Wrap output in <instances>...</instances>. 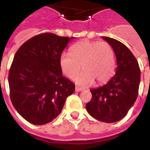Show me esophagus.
I'll use <instances>...</instances> for the list:
<instances>
[{
	"label": "esophagus",
	"mask_w": 150,
	"mask_h": 150,
	"mask_svg": "<svg viewBox=\"0 0 150 150\" xmlns=\"http://www.w3.org/2000/svg\"><path fill=\"white\" fill-rule=\"evenodd\" d=\"M83 91L82 88H79V87H75V91H76V92H80V91Z\"/></svg>",
	"instance_id": "1"
}]
</instances>
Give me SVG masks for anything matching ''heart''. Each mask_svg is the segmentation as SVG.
Returning <instances> with one entry per match:
<instances>
[{"label":"heart","instance_id":"1","mask_svg":"<svg viewBox=\"0 0 150 150\" xmlns=\"http://www.w3.org/2000/svg\"><path fill=\"white\" fill-rule=\"evenodd\" d=\"M59 66L62 73L71 79H75L82 66L84 71L75 79L80 85H90L93 81L104 84L114 74V50L105 41H80L71 47L70 54H61Z\"/></svg>","mask_w":150,"mask_h":150}]
</instances>
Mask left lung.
I'll return each instance as SVG.
<instances>
[{"mask_svg":"<svg viewBox=\"0 0 150 150\" xmlns=\"http://www.w3.org/2000/svg\"><path fill=\"white\" fill-rule=\"evenodd\" d=\"M114 50L115 74L105 85L90 90L92 99L86 104L91 116L103 122L120 121L136 101L140 81L139 64L131 50L114 38L102 37Z\"/></svg>","mask_w":150,"mask_h":150,"instance_id":"obj_1","label":"left lung"}]
</instances>
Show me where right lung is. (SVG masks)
I'll list each match as a JSON object with an SVG mask.
<instances>
[{
  "label": "right lung",
  "mask_w": 150,
  "mask_h": 150,
  "mask_svg": "<svg viewBox=\"0 0 150 150\" xmlns=\"http://www.w3.org/2000/svg\"><path fill=\"white\" fill-rule=\"evenodd\" d=\"M73 38L43 33L25 41L16 53L8 75L10 100L30 123L52 122L75 91V84L62 76L59 66V57Z\"/></svg>",
  "instance_id": "1"
}]
</instances>
